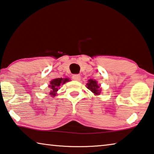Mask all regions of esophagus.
Listing matches in <instances>:
<instances>
[{
    "instance_id": "34e87169",
    "label": "esophagus",
    "mask_w": 154,
    "mask_h": 154,
    "mask_svg": "<svg viewBox=\"0 0 154 154\" xmlns=\"http://www.w3.org/2000/svg\"><path fill=\"white\" fill-rule=\"evenodd\" d=\"M72 79H74V80H75V81H79L80 79H81V77H80L79 75L76 74V75H73V76H72Z\"/></svg>"
}]
</instances>
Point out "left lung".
<instances>
[{"label":"left lung","instance_id":"8db88e82","mask_svg":"<svg viewBox=\"0 0 154 154\" xmlns=\"http://www.w3.org/2000/svg\"><path fill=\"white\" fill-rule=\"evenodd\" d=\"M86 85L87 88H88L89 90H91V91L93 92L94 94H95V95H100L101 89L100 88L99 85L97 84V82H96L95 80H88V83Z\"/></svg>","mask_w":154,"mask_h":154}]
</instances>
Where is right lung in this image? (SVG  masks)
Segmentation results:
<instances>
[{"label":"right lung","instance_id":"add662e5","mask_svg":"<svg viewBox=\"0 0 154 154\" xmlns=\"http://www.w3.org/2000/svg\"><path fill=\"white\" fill-rule=\"evenodd\" d=\"M68 81H70V80L68 78H65V79H63V78H57V79H54L52 81H51V82H50V84L51 85H50V87L51 88L50 95H52V96L56 95V93L58 91L59 86L61 84H63Z\"/></svg>","mask_w":154,"mask_h":154}]
</instances>
